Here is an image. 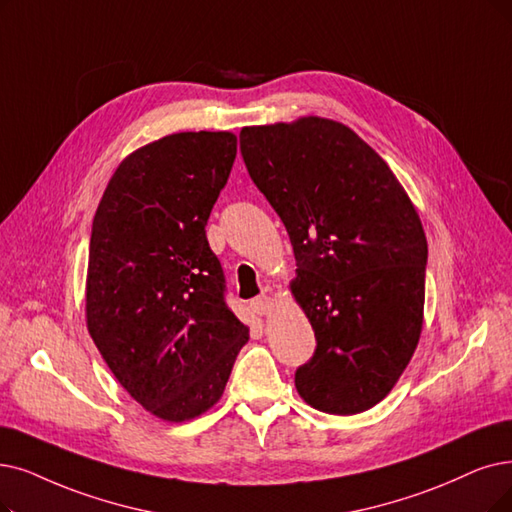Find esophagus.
<instances>
[{
	"mask_svg": "<svg viewBox=\"0 0 512 512\" xmlns=\"http://www.w3.org/2000/svg\"><path fill=\"white\" fill-rule=\"evenodd\" d=\"M271 306H273V298L267 294H262L256 300H252V309L260 315H267L271 311Z\"/></svg>",
	"mask_w": 512,
	"mask_h": 512,
	"instance_id": "esophagus-1",
	"label": "esophagus"
}]
</instances>
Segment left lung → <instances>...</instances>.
<instances>
[{"label": "left lung", "mask_w": 512, "mask_h": 512, "mask_svg": "<svg viewBox=\"0 0 512 512\" xmlns=\"http://www.w3.org/2000/svg\"><path fill=\"white\" fill-rule=\"evenodd\" d=\"M239 147L290 235V290L317 338L296 391L325 414L370 410L393 391L422 334L428 245L416 206L340 121L245 126Z\"/></svg>", "instance_id": "left-lung-1"}]
</instances>
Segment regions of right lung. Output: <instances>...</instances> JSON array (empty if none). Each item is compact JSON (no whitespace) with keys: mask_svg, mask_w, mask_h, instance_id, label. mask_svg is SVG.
Instances as JSON below:
<instances>
[{"mask_svg":"<svg viewBox=\"0 0 512 512\" xmlns=\"http://www.w3.org/2000/svg\"><path fill=\"white\" fill-rule=\"evenodd\" d=\"M235 155L233 132L153 140L119 163L94 214L88 332L130 397L166 422L214 407L250 340L206 237Z\"/></svg>","mask_w":512,"mask_h":512,"instance_id":"obj_1","label":"right lung"}]
</instances>
